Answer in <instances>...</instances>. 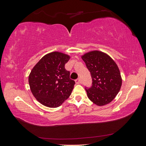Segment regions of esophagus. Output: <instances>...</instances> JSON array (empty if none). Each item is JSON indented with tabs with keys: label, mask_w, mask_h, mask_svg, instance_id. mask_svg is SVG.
Instances as JSON below:
<instances>
[{
	"label": "esophagus",
	"mask_w": 146,
	"mask_h": 146,
	"mask_svg": "<svg viewBox=\"0 0 146 146\" xmlns=\"http://www.w3.org/2000/svg\"><path fill=\"white\" fill-rule=\"evenodd\" d=\"M75 82H76V84H80V79H79V78L76 79V80H75Z\"/></svg>",
	"instance_id": "34e87169"
}]
</instances>
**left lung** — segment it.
Wrapping results in <instances>:
<instances>
[{
	"label": "left lung",
	"instance_id": "8db88e82",
	"mask_svg": "<svg viewBox=\"0 0 146 146\" xmlns=\"http://www.w3.org/2000/svg\"><path fill=\"white\" fill-rule=\"evenodd\" d=\"M92 77V86L85 88L88 98L98 106L107 105L120 91L122 78L118 66L107 54L99 50L82 56Z\"/></svg>",
	"mask_w": 146,
	"mask_h": 146
}]
</instances>
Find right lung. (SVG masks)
Segmentation results:
<instances>
[{
    "label": "right lung",
    "instance_id": "right-lung-1",
    "mask_svg": "<svg viewBox=\"0 0 146 146\" xmlns=\"http://www.w3.org/2000/svg\"><path fill=\"white\" fill-rule=\"evenodd\" d=\"M69 59L68 55L53 52L44 56L31 70L30 90L42 105L56 108L71 94L75 82L64 68Z\"/></svg>",
    "mask_w": 146,
    "mask_h": 146
}]
</instances>
